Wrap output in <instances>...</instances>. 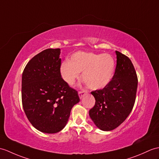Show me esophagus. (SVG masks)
Masks as SVG:
<instances>
[{
	"mask_svg": "<svg viewBox=\"0 0 159 159\" xmlns=\"http://www.w3.org/2000/svg\"><path fill=\"white\" fill-rule=\"evenodd\" d=\"M78 93H79V96L80 99H82L84 95L87 93V91H79Z\"/></svg>",
	"mask_w": 159,
	"mask_h": 159,
	"instance_id": "1",
	"label": "esophagus"
}]
</instances>
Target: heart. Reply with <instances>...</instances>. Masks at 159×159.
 I'll list each match as a JSON object with an SVG mask.
<instances>
[{
  "instance_id": "obj_1",
  "label": "heart",
  "mask_w": 159,
  "mask_h": 159,
  "mask_svg": "<svg viewBox=\"0 0 159 159\" xmlns=\"http://www.w3.org/2000/svg\"><path fill=\"white\" fill-rule=\"evenodd\" d=\"M115 68V61L109 54L79 51L72 55L70 61L62 63L60 74L66 83L72 85L83 72V80L87 87L98 90L111 82Z\"/></svg>"
}]
</instances>
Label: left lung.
Listing matches in <instances>:
<instances>
[{
    "label": "left lung",
    "instance_id": "left-lung-1",
    "mask_svg": "<svg viewBox=\"0 0 159 159\" xmlns=\"http://www.w3.org/2000/svg\"><path fill=\"white\" fill-rule=\"evenodd\" d=\"M116 67L113 79L102 89L91 94L95 104L89 116L99 129L111 131L123 123L134 108L138 77L130 59L116 51Z\"/></svg>",
    "mask_w": 159,
    "mask_h": 159
}]
</instances>
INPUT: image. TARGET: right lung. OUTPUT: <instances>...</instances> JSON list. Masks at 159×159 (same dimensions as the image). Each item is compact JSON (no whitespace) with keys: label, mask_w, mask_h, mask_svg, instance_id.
<instances>
[{"label":"right lung","mask_w":159,"mask_h":159,"mask_svg":"<svg viewBox=\"0 0 159 159\" xmlns=\"http://www.w3.org/2000/svg\"><path fill=\"white\" fill-rule=\"evenodd\" d=\"M60 49H47L32 57L21 79V99L28 119L36 129L55 134L68 123L78 93L60 74Z\"/></svg>","instance_id":"1"}]
</instances>
